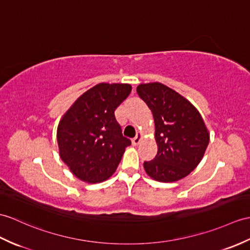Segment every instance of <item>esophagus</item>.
<instances>
[{
  "mask_svg": "<svg viewBox=\"0 0 250 250\" xmlns=\"http://www.w3.org/2000/svg\"><path fill=\"white\" fill-rule=\"evenodd\" d=\"M143 139V134L141 132H137V134H136V136L132 139V144L134 145V146H137V145L141 143V141Z\"/></svg>",
  "mask_w": 250,
  "mask_h": 250,
  "instance_id": "esophagus-1",
  "label": "esophagus"
}]
</instances>
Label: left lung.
<instances>
[{"label":"left lung","instance_id":"obj_1","mask_svg":"<svg viewBox=\"0 0 250 250\" xmlns=\"http://www.w3.org/2000/svg\"><path fill=\"white\" fill-rule=\"evenodd\" d=\"M136 90L153 114L158 145L155 158L144 163L145 170L155 181H179L204 158L210 141L205 121L188 99L164 84H141Z\"/></svg>","mask_w":250,"mask_h":250}]
</instances>
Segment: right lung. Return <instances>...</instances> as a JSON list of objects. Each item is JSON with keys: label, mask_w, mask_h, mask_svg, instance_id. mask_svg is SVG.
<instances>
[{"label": "right lung", "mask_w": 250, "mask_h": 250, "mask_svg": "<svg viewBox=\"0 0 250 250\" xmlns=\"http://www.w3.org/2000/svg\"><path fill=\"white\" fill-rule=\"evenodd\" d=\"M131 90L130 84L100 83L80 96L62 115L56 133L60 156L82 181H105L131 145L115 117L116 108Z\"/></svg>", "instance_id": "add662e5"}]
</instances>
